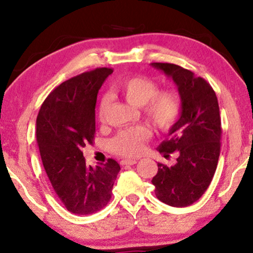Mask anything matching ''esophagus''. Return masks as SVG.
Listing matches in <instances>:
<instances>
[{"mask_svg":"<svg viewBox=\"0 0 253 253\" xmlns=\"http://www.w3.org/2000/svg\"><path fill=\"white\" fill-rule=\"evenodd\" d=\"M137 164V160H133V159H124V160L121 161V165L122 166H131Z\"/></svg>","mask_w":253,"mask_h":253,"instance_id":"esophagus-1","label":"esophagus"}]
</instances>
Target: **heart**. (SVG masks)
<instances>
[{"label": "heart", "instance_id": "heart-1", "mask_svg": "<svg viewBox=\"0 0 253 253\" xmlns=\"http://www.w3.org/2000/svg\"><path fill=\"white\" fill-rule=\"evenodd\" d=\"M115 93L130 105L140 107L145 119L159 131H168L181 115V100L172 91H158V85L147 77L133 76L123 78L113 85ZM109 99L103 96L99 103V120L103 122ZM150 134L146 126H137L116 134L110 141L114 153L122 157H134L143 148Z\"/></svg>", "mask_w": 253, "mask_h": 253}]
</instances>
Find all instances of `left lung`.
Masks as SVG:
<instances>
[{
    "label": "left lung",
    "mask_w": 253,
    "mask_h": 253,
    "mask_svg": "<svg viewBox=\"0 0 253 253\" xmlns=\"http://www.w3.org/2000/svg\"><path fill=\"white\" fill-rule=\"evenodd\" d=\"M171 77L181 96V115L158 151L174 166L158 164L152 179L155 196L174 207L192 205L209 188L216 170L221 147V117L215 92L202 77L171 63H151Z\"/></svg>",
    "instance_id": "1"
}]
</instances>
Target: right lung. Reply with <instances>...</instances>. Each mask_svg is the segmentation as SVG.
Returning <instances> with one entry per match:
<instances>
[{
    "label": "right lung",
    "instance_id": "1",
    "mask_svg": "<svg viewBox=\"0 0 253 253\" xmlns=\"http://www.w3.org/2000/svg\"><path fill=\"white\" fill-rule=\"evenodd\" d=\"M113 69L72 77L44 100L37 117V141L53 189L69 212L87 215L103 209L112 198L120 165L87 166L83 147L93 143L98 92Z\"/></svg>",
    "mask_w": 253,
    "mask_h": 253
}]
</instances>
